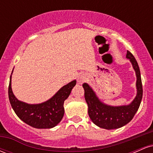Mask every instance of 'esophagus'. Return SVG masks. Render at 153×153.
Here are the masks:
<instances>
[{"label": "esophagus", "instance_id": "obj_1", "mask_svg": "<svg viewBox=\"0 0 153 153\" xmlns=\"http://www.w3.org/2000/svg\"><path fill=\"white\" fill-rule=\"evenodd\" d=\"M86 79H87L86 76H85V75H84V74L80 75L78 76V84H82L85 81V80H86Z\"/></svg>", "mask_w": 153, "mask_h": 153}]
</instances>
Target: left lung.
I'll return each mask as SVG.
<instances>
[{
	"instance_id": "1",
	"label": "left lung",
	"mask_w": 153,
	"mask_h": 153,
	"mask_svg": "<svg viewBox=\"0 0 153 153\" xmlns=\"http://www.w3.org/2000/svg\"><path fill=\"white\" fill-rule=\"evenodd\" d=\"M126 57L129 59L137 77V95L128 105L111 106L99 99L96 92L88 84H82L85 99L88 107V115L91 121L98 127L106 129H118L128 124L137 111L143 99V85L137 62L130 52L127 51Z\"/></svg>"
}]
</instances>
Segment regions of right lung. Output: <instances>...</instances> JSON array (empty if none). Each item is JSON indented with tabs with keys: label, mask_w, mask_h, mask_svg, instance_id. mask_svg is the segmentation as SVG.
<instances>
[{
	"label": "right lung",
	"mask_w": 153,
	"mask_h": 153,
	"mask_svg": "<svg viewBox=\"0 0 153 153\" xmlns=\"http://www.w3.org/2000/svg\"><path fill=\"white\" fill-rule=\"evenodd\" d=\"M13 71L10 77L8 98L16 114L28 125L36 129H50L57 126L64 116V101L71 94L72 89L76 84V80L65 85L45 102L31 104L19 101L13 94L11 88Z\"/></svg>",
	"instance_id": "obj_1"
}]
</instances>
